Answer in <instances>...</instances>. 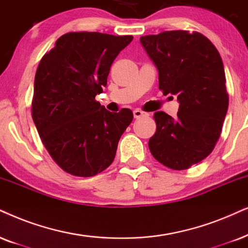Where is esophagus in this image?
<instances>
[{
  "label": "esophagus",
  "instance_id": "34e87169",
  "mask_svg": "<svg viewBox=\"0 0 248 248\" xmlns=\"http://www.w3.org/2000/svg\"><path fill=\"white\" fill-rule=\"evenodd\" d=\"M147 115H149V113H147V112H144L143 109H140V108H136V109H134V117H135V118L147 117Z\"/></svg>",
  "mask_w": 248,
  "mask_h": 248
}]
</instances>
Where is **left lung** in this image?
Wrapping results in <instances>:
<instances>
[{
    "mask_svg": "<svg viewBox=\"0 0 248 248\" xmlns=\"http://www.w3.org/2000/svg\"><path fill=\"white\" fill-rule=\"evenodd\" d=\"M159 71V89L176 95L177 118L155 112L149 149L155 160L184 170L211 155L229 106L223 62L215 46L199 32L166 31L140 36Z\"/></svg>",
    "mask_w": 248,
    "mask_h": 248,
    "instance_id": "1",
    "label": "left lung"
}]
</instances>
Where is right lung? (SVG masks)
Listing matches in <instances>:
<instances>
[{
  "label": "right lung",
  "mask_w": 248,
  "mask_h": 248,
  "mask_svg": "<svg viewBox=\"0 0 248 248\" xmlns=\"http://www.w3.org/2000/svg\"><path fill=\"white\" fill-rule=\"evenodd\" d=\"M133 35L70 32L41 58L34 80L32 118L40 139L67 174L90 177L114 160L133 112L118 113L96 101L112 62Z\"/></svg>",
  "instance_id": "right-lung-1"
}]
</instances>
